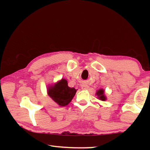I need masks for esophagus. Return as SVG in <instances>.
Wrapping results in <instances>:
<instances>
[{
	"instance_id": "esophagus-1",
	"label": "esophagus",
	"mask_w": 150,
	"mask_h": 150,
	"mask_svg": "<svg viewBox=\"0 0 150 150\" xmlns=\"http://www.w3.org/2000/svg\"><path fill=\"white\" fill-rule=\"evenodd\" d=\"M88 86L87 84H86V83H83L82 85H81V88H82L83 90H87L88 89Z\"/></svg>"
}]
</instances>
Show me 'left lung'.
I'll list each match as a JSON object with an SVG mask.
<instances>
[{"label": "left lung", "mask_w": 150, "mask_h": 150, "mask_svg": "<svg viewBox=\"0 0 150 150\" xmlns=\"http://www.w3.org/2000/svg\"><path fill=\"white\" fill-rule=\"evenodd\" d=\"M104 92H105V91L103 89H99L98 91H96V95L98 96V99H100V100H103V101H105L106 99V97L105 95V94H104Z\"/></svg>", "instance_id": "obj_1"}]
</instances>
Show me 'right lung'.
I'll list each match as a JSON object with an SVG mask.
<instances>
[{
	"instance_id": "add662e5",
	"label": "right lung",
	"mask_w": 150,
	"mask_h": 150,
	"mask_svg": "<svg viewBox=\"0 0 150 150\" xmlns=\"http://www.w3.org/2000/svg\"><path fill=\"white\" fill-rule=\"evenodd\" d=\"M67 81L62 79L54 86L48 87L47 94L54 102L61 106H67L75 95L77 90L68 87Z\"/></svg>"
}]
</instances>
